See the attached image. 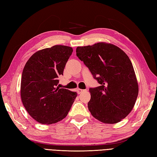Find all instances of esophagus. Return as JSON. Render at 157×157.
<instances>
[{
    "label": "esophagus",
    "instance_id": "34e87169",
    "mask_svg": "<svg viewBox=\"0 0 157 157\" xmlns=\"http://www.w3.org/2000/svg\"><path fill=\"white\" fill-rule=\"evenodd\" d=\"M83 91H84V90H82V89H78V90H77V92H78V94H80L81 93H82V92H83Z\"/></svg>",
    "mask_w": 157,
    "mask_h": 157
}]
</instances>
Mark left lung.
Segmentation results:
<instances>
[{"instance_id":"left-lung-1","label":"left lung","mask_w":157,"mask_h":157,"mask_svg":"<svg viewBox=\"0 0 157 157\" xmlns=\"http://www.w3.org/2000/svg\"><path fill=\"white\" fill-rule=\"evenodd\" d=\"M76 56L88 67L100 86L90 88L88 103L92 116L104 123L121 121L129 114L139 86L128 56L113 44L99 42L78 47Z\"/></svg>"}]
</instances>
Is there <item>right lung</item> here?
<instances>
[{
	"instance_id": "1",
	"label": "right lung",
	"mask_w": 157,
	"mask_h": 157,
	"mask_svg": "<svg viewBox=\"0 0 157 157\" xmlns=\"http://www.w3.org/2000/svg\"><path fill=\"white\" fill-rule=\"evenodd\" d=\"M70 46L56 45L34 53L22 74L21 95L28 113L42 124L65 118L77 93L58 86L59 75L72 54Z\"/></svg>"
}]
</instances>
